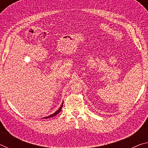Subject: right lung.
<instances>
[{
    "label": "right lung",
    "instance_id": "add662e5",
    "mask_svg": "<svg viewBox=\"0 0 148 148\" xmlns=\"http://www.w3.org/2000/svg\"><path fill=\"white\" fill-rule=\"evenodd\" d=\"M62 104H63V102H62V104H61V107L59 108L57 110V111L55 112V113H53V114H51V115H50V116H47V117H43V118H49V117H53V116H56L57 114H58L61 111V109H62Z\"/></svg>",
    "mask_w": 148,
    "mask_h": 148
}]
</instances>
